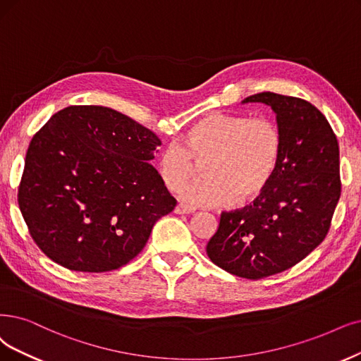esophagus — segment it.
Returning <instances> with one entry per match:
<instances>
[{"label": "esophagus", "mask_w": 361, "mask_h": 361, "mask_svg": "<svg viewBox=\"0 0 361 361\" xmlns=\"http://www.w3.org/2000/svg\"><path fill=\"white\" fill-rule=\"evenodd\" d=\"M177 212V214H193L195 212V208H192V207H188V205H184V204H178L177 207H176V209H173Z\"/></svg>", "instance_id": "obj_1"}]
</instances>
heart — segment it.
I'll list each match as a JSON object with an SVG mask.
<instances>
[{
  "instance_id": "obj_1",
  "label": "heart",
  "mask_w": 361,
  "mask_h": 361,
  "mask_svg": "<svg viewBox=\"0 0 361 361\" xmlns=\"http://www.w3.org/2000/svg\"><path fill=\"white\" fill-rule=\"evenodd\" d=\"M283 132L271 118L214 111L195 122L183 144L171 141L159 156L157 171L171 192L204 164V178L184 185L183 201L195 207H224L260 196L278 171Z\"/></svg>"
}]
</instances>
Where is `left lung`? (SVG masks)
I'll return each instance as SVG.
<instances>
[{"mask_svg": "<svg viewBox=\"0 0 361 361\" xmlns=\"http://www.w3.org/2000/svg\"><path fill=\"white\" fill-rule=\"evenodd\" d=\"M269 105L283 132L274 180L255 202L221 212L207 255L232 275L283 272L323 243L341 197L339 144L324 114L300 98L262 92L243 101Z\"/></svg>", "mask_w": 361, "mask_h": 361, "instance_id": "left-lung-1", "label": "left lung"}]
</instances>
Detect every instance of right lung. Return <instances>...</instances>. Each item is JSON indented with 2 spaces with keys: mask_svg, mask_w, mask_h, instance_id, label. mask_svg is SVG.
Segmentation results:
<instances>
[{
  "mask_svg": "<svg viewBox=\"0 0 361 361\" xmlns=\"http://www.w3.org/2000/svg\"><path fill=\"white\" fill-rule=\"evenodd\" d=\"M160 140L101 105H71L31 140L18 202L44 255L70 271L118 269L177 201L150 160Z\"/></svg>",
  "mask_w": 361,
  "mask_h": 361,
  "instance_id": "obj_1",
  "label": "right lung"
}]
</instances>
